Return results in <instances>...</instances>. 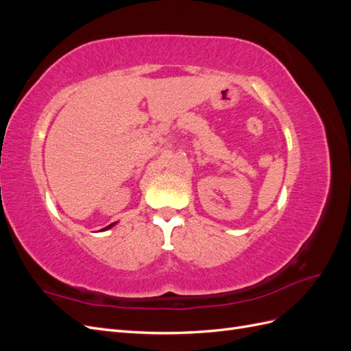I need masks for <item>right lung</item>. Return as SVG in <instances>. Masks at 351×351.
<instances>
[{
    "mask_svg": "<svg viewBox=\"0 0 351 351\" xmlns=\"http://www.w3.org/2000/svg\"><path fill=\"white\" fill-rule=\"evenodd\" d=\"M112 226H115V222H112V224H110L108 227H105V228H102V231H105V230H108V228H111Z\"/></svg>",
    "mask_w": 351,
    "mask_h": 351,
    "instance_id": "obj_1",
    "label": "right lung"
}]
</instances>
